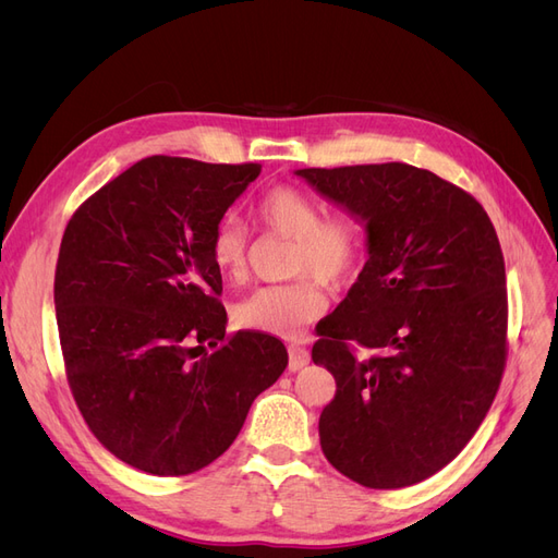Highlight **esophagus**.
<instances>
[{
    "mask_svg": "<svg viewBox=\"0 0 558 558\" xmlns=\"http://www.w3.org/2000/svg\"><path fill=\"white\" fill-rule=\"evenodd\" d=\"M289 369L291 373H295V369H302L307 363H310V351L305 347L300 344H291L289 347Z\"/></svg>",
    "mask_w": 558,
    "mask_h": 558,
    "instance_id": "1",
    "label": "esophagus"
}]
</instances>
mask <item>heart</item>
<instances>
[{
    "mask_svg": "<svg viewBox=\"0 0 558 558\" xmlns=\"http://www.w3.org/2000/svg\"><path fill=\"white\" fill-rule=\"evenodd\" d=\"M318 202L291 185L267 191L256 205L258 221L286 238L295 240L291 283L260 286L234 307L238 326L277 337H295L314 318L326 312L324 286L347 281L363 256V230L349 214L324 216ZM214 267L228 279L246 272V238L242 223L226 216L216 223L209 242Z\"/></svg>",
    "mask_w": 558,
    "mask_h": 558,
    "instance_id": "b5f03b06",
    "label": "heart"
}]
</instances>
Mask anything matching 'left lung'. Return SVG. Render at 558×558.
<instances>
[{"label":"left lung","instance_id":"left-lung-1","mask_svg":"<svg viewBox=\"0 0 558 558\" xmlns=\"http://www.w3.org/2000/svg\"><path fill=\"white\" fill-rule=\"evenodd\" d=\"M295 174L367 234L363 272L316 326L312 361L337 384L320 449L369 488L424 482L470 442L505 369L508 291L492 218L459 185L404 162Z\"/></svg>","mask_w":558,"mask_h":558}]
</instances>
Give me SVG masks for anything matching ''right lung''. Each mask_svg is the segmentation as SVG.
I'll return each mask as SVG.
<instances>
[{
  "label": "right lung",
  "mask_w": 558,
  "mask_h": 558,
  "mask_svg": "<svg viewBox=\"0 0 558 558\" xmlns=\"http://www.w3.org/2000/svg\"><path fill=\"white\" fill-rule=\"evenodd\" d=\"M258 174V162L150 156L83 202L62 234L66 381L97 440L148 475L216 461L289 365L272 335H226L223 279L209 256L216 223Z\"/></svg>",
  "instance_id": "right-lung-1"
}]
</instances>
